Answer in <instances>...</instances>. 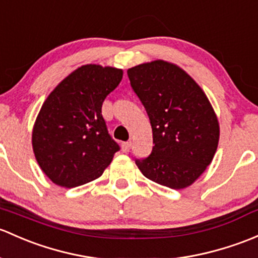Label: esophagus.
<instances>
[{
  "mask_svg": "<svg viewBox=\"0 0 258 258\" xmlns=\"http://www.w3.org/2000/svg\"><path fill=\"white\" fill-rule=\"evenodd\" d=\"M131 146H132L131 141H128V142H123L122 143V151L128 152L130 150H131Z\"/></svg>",
  "mask_w": 258,
  "mask_h": 258,
  "instance_id": "obj_1",
  "label": "esophagus"
}]
</instances>
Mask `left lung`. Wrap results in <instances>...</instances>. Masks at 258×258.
<instances>
[{"label":"left lung","mask_w":258,"mask_h":258,"mask_svg":"<svg viewBox=\"0 0 258 258\" xmlns=\"http://www.w3.org/2000/svg\"><path fill=\"white\" fill-rule=\"evenodd\" d=\"M127 74L153 134L151 154L136 159L138 169L161 185L188 188L211 163L220 138L208 96L185 70L161 59L130 68Z\"/></svg>","instance_id":"8db88e82"}]
</instances>
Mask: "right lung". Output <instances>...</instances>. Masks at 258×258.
Masks as SVG:
<instances>
[{"label": "right lung", "instance_id": "1", "mask_svg": "<svg viewBox=\"0 0 258 258\" xmlns=\"http://www.w3.org/2000/svg\"><path fill=\"white\" fill-rule=\"evenodd\" d=\"M123 70L86 64L70 73L43 102L32 131L40 169L54 184L75 188L101 177L120 150L107 134L102 102Z\"/></svg>", "mask_w": 258, "mask_h": 258}]
</instances>
